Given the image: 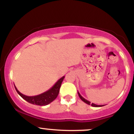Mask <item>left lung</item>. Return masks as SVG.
Listing matches in <instances>:
<instances>
[{"mask_svg": "<svg viewBox=\"0 0 134 134\" xmlns=\"http://www.w3.org/2000/svg\"><path fill=\"white\" fill-rule=\"evenodd\" d=\"M77 93H78V95H79V98H81V100L84 101V102L86 103V104H89V105H90V104H91V105L92 107H103V106H104V105H98V104H94V103H91L90 101H87V99H85V98H83V97L81 96V94H80V93H79V92H77Z\"/></svg>", "mask_w": 134, "mask_h": 134, "instance_id": "left-lung-1", "label": "left lung"}]
</instances>
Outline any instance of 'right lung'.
Returning <instances> with one entry per match:
<instances>
[{
    "label": "right lung",
    "instance_id": "add662e5",
    "mask_svg": "<svg viewBox=\"0 0 134 134\" xmlns=\"http://www.w3.org/2000/svg\"><path fill=\"white\" fill-rule=\"evenodd\" d=\"M64 77H65V76H63L59 80H58L57 82L55 83L54 85L49 90L47 91L44 92L43 93L34 96H26V95L20 93L15 86L14 87L17 93L19 94L24 100L33 104H36V105L40 106H45L52 103V101L56 99L58 93H59L60 88L61 84H62V82Z\"/></svg>",
    "mask_w": 134,
    "mask_h": 134
}]
</instances>
